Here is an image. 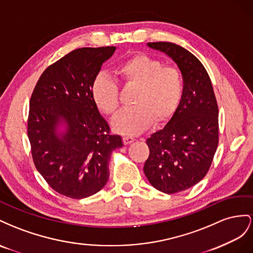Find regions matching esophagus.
<instances>
[{
	"label": "esophagus",
	"instance_id": "34e87169",
	"mask_svg": "<svg viewBox=\"0 0 253 253\" xmlns=\"http://www.w3.org/2000/svg\"><path fill=\"white\" fill-rule=\"evenodd\" d=\"M123 142H124L125 145H128V144H131L132 142H134V139L131 138V136H124V138H123Z\"/></svg>",
	"mask_w": 253,
	"mask_h": 253
}]
</instances>
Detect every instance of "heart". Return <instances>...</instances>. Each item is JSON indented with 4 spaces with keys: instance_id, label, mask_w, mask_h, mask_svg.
Wrapping results in <instances>:
<instances>
[{
    "instance_id": "obj_1",
    "label": "heart",
    "mask_w": 253,
    "mask_h": 253,
    "mask_svg": "<svg viewBox=\"0 0 253 253\" xmlns=\"http://www.w3.org/2000/svg\"><path fill=\"white\" fill-rule=\"evenodd\" d=\"M115 74L128 86L136 88L131 109L121 112L112 122V129L125 135H136L155 123L163 125L176 113L183 96L180 71L143 53L134 54L115 67ZM93 103L109 117L120 107L119 88L112 79L98 75L91 86Z\"/></svg>"
}]
</instances>
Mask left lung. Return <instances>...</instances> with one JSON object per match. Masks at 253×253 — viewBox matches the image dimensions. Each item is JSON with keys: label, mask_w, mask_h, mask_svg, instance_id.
Wrapping results in <instances>:
<instances>
[{"label": "left lung", "mask_w": 253, "mask_h": 253, "mask_svg": "<svg viewBox=\"0 0 253 253\" xmlns=\"http://www.w3.org/2000/svg\"><path fill=\"white\" fill-rule=\"evenodd\" d=\"M147 46L172 59L183 77V96L176 113L146 140L149 157L144 174L155 189L174 194L203 180L218 145V107L205 67L184 47L170 42Z\"/></svg>", "instance_id": "left-lung-1"}]
</instances>
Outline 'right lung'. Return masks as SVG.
<instances>
[{
	"label": "right lung",
	"instance_id": "1",
	"mask_svg": "<svg viewBox=\"0 0 253 253\" xmlns=\"http://www.w3.org/2000/svg\"><path fill=\"white\" fill-rule=\"evenodd\" d=\"M117 47H83L49 66L30 102L27 134L35 167L54 191L83 199L109 178L111 153L123 146L93 103L91 86Z\"/></svg>",
	"mask_w": 253,
	"mask_h": 253
}]
</instances>
